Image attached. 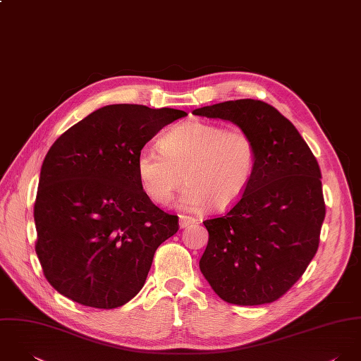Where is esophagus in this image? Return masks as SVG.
I'll return each instance as SVG.
<instances>
[{"label": "esophagus", "instance_id": "esophagus-1", "mask_svg": "<svg viewBox=\"0 0 361 361\" xmlns=\"http://www.w3.org/2000/svg\"><path fill=\"white\" fill-rule=\"evenodd\" d=\"M197 223V219L192 216H187V215H180V227L184 228V227H188L191 224Z\"/></svg>", "mask_w": 361, "mask_h": 361}]
</instances>
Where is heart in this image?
<instances>
[{
  "label": "heart",
  "mask_w": 361,
  "mask_h": 361,
  "mask_svg": "<svg viewBox=\"0 0 361 361\" xmlns=\"http://www.w3.org/2000/svg\"><path fill=\"white\" fill-rule=\"evenodd\" d=\"M157 147L145 146L138 153L142 190L154 204L167 207L185 180L181 204L188 209L208 204L224 209L237 202L252 180L258 156L247 131L200 120L170 128Z\"/></svg>",
  "instance_id": "obj_1"
}]
</instances>
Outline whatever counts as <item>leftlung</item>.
<instances>
[{"label":"left lung","instance_id":"left-lung-1","mask_svg":"<svg viewBox=\"0 0 361 361\" xmlns=\"http://www.w3.org/2000/svg\"><path fill=\"white\" fill-rule=\"evenodd\" d=\"M192 113L237 124L258 150L241 198L226 215L204 221L209 241L201 272L230 304L276 301L302 276L319 245L325 201L318 161L295 127L265 102L240 99Z\"/></svg>","mask_w":361,"mask_h":361}]
</instances>
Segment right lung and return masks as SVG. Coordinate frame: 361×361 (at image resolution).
<instances>
[{
    "mask_svg": "<svg viewBox=\"0 0 361 361\" xmlns=\"http://www.w3.org/2000/svg\"><path fill=\"white\" fill-rule=\"evenodd\" d=\"M142 104L102 107L47 152L35 201L36 254L49 283L82 305L111 310L144 286L178 216L145 194L137 157L164 126L185 117Z\"/></svg>",
    "mask_w": 361,
    "mask_h": 361,
    "instance_id": "add662e5",
    "label": "right lung"
}]
</instances>
